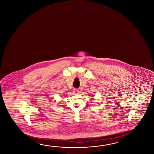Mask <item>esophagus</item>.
<instances>
[{"label":"esophagus","instance_id":"34e87169","mask_svg":"<svg viewBox=\"0 0 154 154\" xmlns=\"http://www.w3.org/2000/svg\"><path fill=\"white\" fill-rule=\"evenodd\" d=\"M73 92L75 94H78L79 92V90L78 89H74L73 90Z\"/></svg>","mask_w":154,"mask_h":154}]
</instances>
